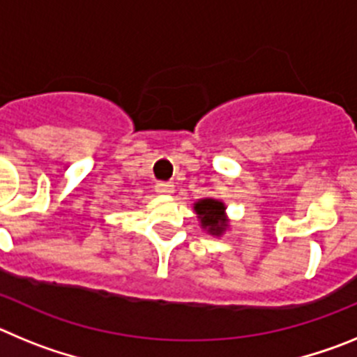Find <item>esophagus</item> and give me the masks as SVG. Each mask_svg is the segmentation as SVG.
Instances as JSON below:
<instances>
[{
  "instance_id": "obj_1",
  "label": "esophagus",
  "mask_w": 357,
  "mask_h": 357,
  "mask_svg": "<svg viewBox=\"0 0 357 357\" xmlns=\"http://www.w3.org/2000/svg\"><path fill=\"white\" fill-rule=\"evenodd\" d=\"M155 191L159 195H172L173 191H175V185H173L172 182H157Z\"/></svg>"
}]
</instances>
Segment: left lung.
<instances>
[{
	"mask_svg": "<svg viewBox=\"0 0 357 357\" xmlns=\"http://www.w3.org/2000/svg\"><path fill=\"white\" fill-rule=\"evenodd\" d=\"M195 213L200 218L202 227L213 236H222L229 227L225 216V204L214 198H202L195 204Z\"/></svg>",
	"mask_w": 357,
	"mask_h": 357,
	"instance_id": "left-lung-1",
	"label": "left lung"
}]
</instances>
